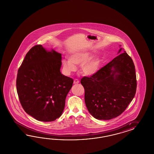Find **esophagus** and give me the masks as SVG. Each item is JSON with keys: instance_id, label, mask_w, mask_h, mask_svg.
Returning <instances> with one entry per match:
<instances>
[{"instance_id": "esophagus-1", "label": "esophagus", "mask_w": 154, "mask_h": 154, "mask_svg": "<svg viewBox=\"0 0 154 154\" xmlns=\"http://www.w3.org/2000/svg\"><path fill=\"white\" fill-rule=\"evenodd\" d=\"M79 80L77 79H75V80H74V82H73V83H74V84H79Z\"/></svg>"}]
</instances>
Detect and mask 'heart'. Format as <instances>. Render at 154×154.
<instances>
[{
  "label": "heart",
  "mask_w": 154,
  "mask_h": 154,
  "mask_svg": "<svg viewBox=\"0 0 154 154\" xmlns=\"http://www.w3.org/2000/svg\"><path fill=\"white\" fill-rule=\"evenodd\" d=\"M93 55L90 52L77 53L69 57V60H63L62 65L65 73L69 75L77 69L76 65L82 66V72L86 75H94L99 69L100 64V59L99 57L92 58Z\"/></svg>",
  "instance_id": "1"
}]
</instances>
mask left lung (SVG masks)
Returning <instances> with one entry per match:
<instances>
[{
    "instance_id": "obj_1",
    "label": "left lung",
    "mask_w": 154,
    "mask_h": 154,
    "mask_svg": "<svg viewBox=\"0 0 154 154\" xmlns=\"http://www.w3.org/2000/svg\"><path fill=\"white\" fill-rule=\"evenodd\" d=\"M81 84L85 89V102L90 113L98 120H107L120 115L135 96L137 79L135 66L126 52Z\"/></svg>"
}]
</instances>
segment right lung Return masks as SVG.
<instances>
[{
	"label": "right lung",
	"mask_w": 154,
	"mask_h": 154,
	"mask_svg": "<svg viewBox=\"0 0 154 154\" xmlns=\"http://www.w3.org/2000/svg\"><path fill=\"white\" fill-rule=\"evenodd\" d=\"M61 54L38 45L26 54L19 68L16 89L24 111L38 121L61 116L73 79L60 72Z\"/></svg>",
	"instance_id": "1"
}]
</instances>
